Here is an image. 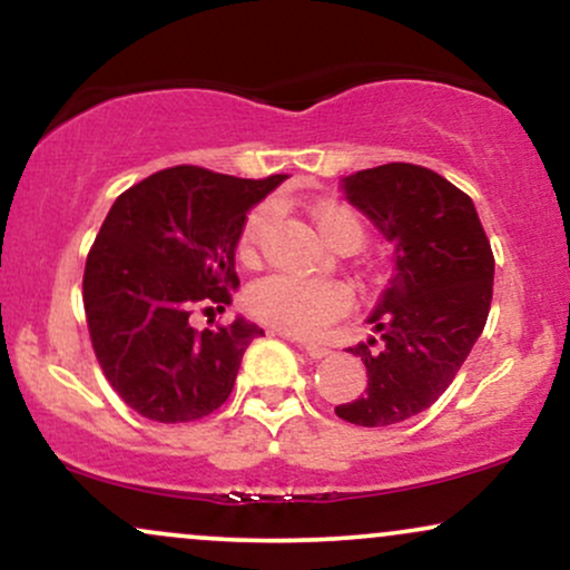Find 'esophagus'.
<instances>
[{
    "label": "esophagus",
    "mask_w": 570,
    "mask_h": 570,
    "mask_svg": "<svg viewBox=\"0 0 570 570\" xmlns=\"http://www.w3.org/2000/svg\"><path fill=\"white\" fill-rule=\"evenodd\" d=\"M303 351L311 358H324V356H330V353H332L330 348H324V345H313V343H303Z\"/></svg>",
    "instance_id": "esophagus-1"
}]
</instances>
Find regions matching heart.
<instances>
[{"mask_svg":"<svg viewBox=\"0 0 570 570\" xmlns=\"http://www.w3.org/2000/svg\"><path fill=\"white\" fill-rule=\"evenodd\" d=\"M313 225L326 246H362L364 225L351 208L340 203H318L311 212ZM273 222V206H257L244 219L238 235V259L244 265H254L259 259L267 227ZM348 305L345 292L335 284H305L289 278H263L246 292V307L257 322L294 337H313L326 324L335 322Z\"/></svg>","mask_w":570,"mask_h":570,"instance_id":"heart-1","label":"heart"}]
</instances>
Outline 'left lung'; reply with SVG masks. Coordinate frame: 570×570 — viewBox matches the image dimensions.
Wrapping results in <instances>:
<instances>
[{
  "label": "left lung",
  "instance_id": "1",
  "mask_svg": "<svg viewBox=\"0 0 570 570\" xmlns=\"http://www.w3.org/2000/svg\"><path fill=\"white\" fill-rule=\"evenodd\" d=\"M343 193L394 246V276L367 318L381 343L351 348L367 391L335 412L356 426H394L444 394L485 330L493 252L472 198L423 166L364 168L345 176Z\"/></svg>",
  "mask_w": 570,
  "mask_h": 570
}]
</instances>
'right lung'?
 I'll use <instances>...</instances> for the list:
<instances>
[{
    "mask_svg": "<svg viewBox=\"0 0 570 570\" xmlns=\"http://www.w3.org/2000/svg\"><path fill=\"white\" fill-rule=\"evenodd\" d=\"M284 179L176 166L112 203L85 263L82 303L104 375L139 415L198 421L230 396L248 343L265 332L244 316L198 332L189 313L233 303L246 212Z\"/></svg>",
    "mask_w": 570,
    "mask_h": 570,
    "instance_id": "1",
    "label": "right lung"
}]
</instances>
